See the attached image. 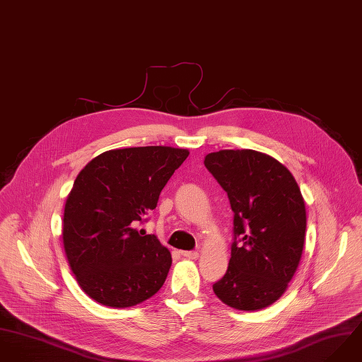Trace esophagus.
<instances>
[{
    "instance_id": "obj_1",
    "label": "esophagus",
    "mask_w": 362,
    "mask_h": 362,
    "mask_svg": "<svg viewBox=\"0 0 362 362\" xmlns=\"http://www.w3.org/2000/svg\"><path fill=\"white\" fill-rule=\"evenodd\" d=\"M180 255L183 256V257H186V259H192V260H194V259H197L199 257V252H196V250H185V252H180Z\"/></svg>"
}]
</instances>
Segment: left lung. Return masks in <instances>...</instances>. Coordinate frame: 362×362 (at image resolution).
Returning <instances> with one entry per match:
<instances>
[{"instance_id":"left-lung-1","label":"left lung","mask_w":362,"mask_h":362,"mask_svg":"<svg viewBox=\"0 0 362 362\" xmlns=\"http://www.w3.org/2000/svg\"><path fill=\"white\" fill-rule=\"evenodd\" d=\"M204 165L233 211L229 266L213 289L230 308H267L284 293L302 256L306 211L300 190L283 163L253 149L211 152Z\"/></svg>"}]
</instances>
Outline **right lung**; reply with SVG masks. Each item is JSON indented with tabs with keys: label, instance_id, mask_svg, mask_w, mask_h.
Instances as JSON below:
<instances>
[{
	"label": "right lung",
	"instance_id": "right-lung-1",
	"mask_svg": "<svg viewBox=\"0 0 362 362\" xmlns=\"http://www.w3.org/2000/svg\"><path fill=\"white\" fill-rule=\"evenodd\" d=\"M187 156V149L160 145L112 149L78 173L66 202L63 242L79 287L93 300L130 308L163 286L170 252L136 225L146 221Z\"/></svg>",
	"mask_w": 362,
	"mask_h": 362
}]
</instances>
